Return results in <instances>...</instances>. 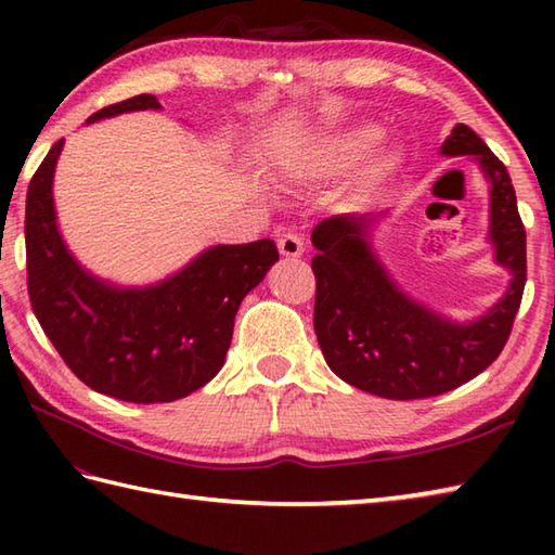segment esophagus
<instances>
[{"label": "esophagus", "instance_id": "1", "mask_svg": "<svg viewBox=\"0 0 555 555\" xmlns=\"http://www.w3.org/2000/svg\"><path fill=\"white\" fill-rule=\"evenodd\" d=\"M279 253L284 257H300L305 253V243L298 233H284L279 238Z\"/></svg>", "mask_w": 555, "mask_h": 555}]
</instances>
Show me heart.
Instances as JSON below:
<instances>
[{"label": "heart", "instance_id": "heart-1", "mask_svg": "<svg viewBox=\"0 0 555 555\" xmlns=\"http://www.w3.org/2000/svg\"><path fill=\"white\" fill-rule=\"evenodd\" d=\"M379 138L376 126H352L344 133H336L332 140H326L324 147L320 150V159H317V169L320 173H338L348 169L350 164H356L364 152L372 147L374 140ZM398 167V155L393 150H382L379 155H374L367 167H364L362 188L364 191H376L388 179H391Z\"/></svg>", "mask_w": 555, "mask_h": 555}]
</instances>
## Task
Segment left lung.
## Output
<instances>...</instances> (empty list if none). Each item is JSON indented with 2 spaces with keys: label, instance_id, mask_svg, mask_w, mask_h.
Instances as JSON below:
<instances>
[{
  "label": "left lung",
  "instance_id": "1",
  "mask_svg": "<svg viewBox=\"0 0 555 555\" xmlns=\"http://www.w3.org/2000/svg\"><path fill=\"white\" fill-rule=\"evenodd\" d=\"M443 157H473L489 183L493 262L511 284L477 320L455 322L398 286L374 250L372 229L386 215H338L312 231L317 255L314 334L346 384L382 398H431L463 386L499 358L520 310L527 253L508 169L473 128L455 124Z\"/></svg>",
  "mask_w": 555,
  "mask_h": 555
}]
</instances>
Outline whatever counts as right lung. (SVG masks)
I'll list each match as a JSON object with an SVG mask.
<instances>
[{"mask_svg":"<svg viewBox=\"0 0 555 555\" xmlns=\"http://www.w3.org/2000/svg\"><path fill=\"white\" fill-rule=\"evenodd\" d=\"M162 109L135 95L95 112V124ZM64 140L47 152L26 197V262L33 312L68 370L92 391L128 403H171L223 367L243 298L279 259L274 241L211 245L150 286H119L82 267L56 223L54 169Z\"/></svg>","mask_w":555,"mask_h":555,"instance_id":"right-lung-1","label":"right lung"}]
</instances>
